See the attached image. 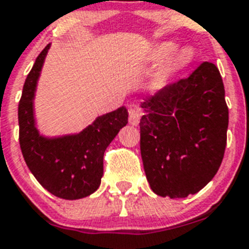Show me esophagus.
<instances>
[{
	"mask_svg": "<svg viewBox=\"0 0 249 249\" xmlns=\"http://www.w3.org/2000/svg\"><path fill=\"white\" fill-rule=\"evenodd\" d=\"M142 118V111L138 107H130L129 109V124L137 126Z\"/></svg>",
	"mask_w": 249,
	"mask_h": 249,
	"instance_id": "obj_1",
	"label": "esophagus"
}]
</instances>
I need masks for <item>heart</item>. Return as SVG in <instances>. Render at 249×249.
<instances>
[{
	"mask_svg": "<svg viewBox=\"0 0 249 249\" xmlns=\"http://www.w3.org/2000/svg\"><path fill=\"white\" fill-rule=\"evenodd\" d=\"M174 49H176V45L173 44V42H170V41H166V42H163V44H160L157 49H155L154 55L158 59H164V57H166V56L169 55ZM192 60H193L192 53H190L188 50L181 49L178 50L177 53H173L172 57H170L169 60V65L173 70H181V69L187 68L188 65L192 62Z\"/></svg>",
	"mask_w": 249,
	"mask_h": 249,
	"instance_id": "heart-1",
	"label": "heart"
}]
</instances>
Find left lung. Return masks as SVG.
<instances>
[{
    "mask_svg": "<svg viewBox=\"0 0 249 249\" xmlns=\"http://www.w3.org/2000/svg\"><path fill=\"white\" fill-rule=\"evenodd\" d=\"M140 107V153L151 190L173 199L198 193L217 174L227 144L228 107L217 66L203 62Z\"/></svg>",
    "mask_w": 249,
    "mask_h": 249,
    "instance_id": "8db88e82",
    "label": "left lung"
}]
</instances>
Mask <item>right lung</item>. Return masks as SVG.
<instances>
[{"label": "right lung", "mask_w": 249, "mask_h": 249, "mask_svg": "<svg viewBox=\"0 0 249 249\" xmlns=\"http://www.w3.org/2000/svg\"><path fill=\"white\" fill-rule=\"evenodd\" d=\"M50 44L41 51L26 77L18 104L20 146L29 169L42 187L62 199H80L100 187L104 153L127 124L125 107L95 119L83 131L62 137L41 135L34 100Z\"/></svg>", "instance_id": "add662e5"}]
</instances>
